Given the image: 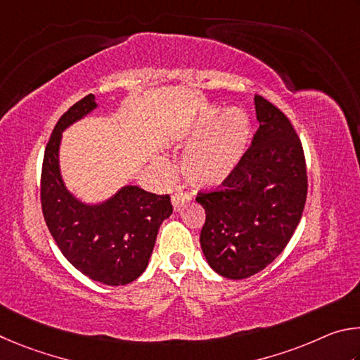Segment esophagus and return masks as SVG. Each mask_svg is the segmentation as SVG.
Masks as SVG:
<instances>
[{
	"label": "esophagus",
	"mask_w": 360,
	"mask_h": 360,
	"mask_svg": "<svg viewBox=\"0 0 360 360\" xmlns=\"http://www.w3.org/2000/svg\"><path fill=\"white\" fill-rule=\"evenodd\" d=\"M191 200V196L188 193H184V191H175L172 194V205H174V210L179 212L181 210V207H184L185 204H188Z\"/></svg>",
	"instance_id": "obj_1"
}]
</instances>
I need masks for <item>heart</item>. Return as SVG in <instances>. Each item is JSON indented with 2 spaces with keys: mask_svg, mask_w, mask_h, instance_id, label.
I'll return each instance as SVG.
<instances>
[{
  "mask_svg": "<svg viewBox=\"0 0 360 360\" xmlns=\"http://www.w3.org/2000/svg\"><path fill=\"white\" fill-rule=\"evenodd\" d=\"M193 145L185 155L184 172L194 186H219L234 172L250 142V122L240 110L200 113L181 137Z\"/></svg>",
  "mask_w": 360,
  "mask_h": 360,
  "instance_id": "b5f03b06",
  "label": "heart"
}]
</instances>
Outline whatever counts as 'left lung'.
Wrapping results in <instances>:
<instances>
[{"label": "left lung", "instance_id": "8db88e82", "mask_svg": "<svg viewBox=\"0 0 360 360\" xmlns=\"http://www.w3.org/2000/svg\"><path fill=\"white\" fill-rule=\"evenodd\" d=\"M259 128L228 179L198 191L205 223L200 247L210 267L243 280L275 261L291 240L305 207L308 180L302 142L289 118L255 96Z\"/></svg>", "mask_w": 360, "mask_h": 360}]
</instances>
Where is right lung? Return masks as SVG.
Listing matches in <instances>:
<instances>
[{
	"label": "right lung",
	"mask_w": 360,
	"mask_h": 360,
	"mask_svg": "<svg viewBox=\"0 0 360 360\" xmlns=\"http://www.w3.org/2000/svg\"><path fill=\"white\" fill-rule=\"evenodd\" d=\"M94 107V96L88 94L55 124L42 161L41 204L63 256L88 278L120 286L134 281L147 269L158 229L172 213V204L169 194L158 196L137 186H124L107 202L94 207L69 194L58 166L61 131Z\"/></svg>",
	"instance_id": "add662e5"
}]
</instances>
